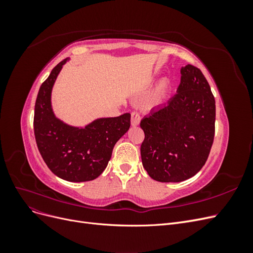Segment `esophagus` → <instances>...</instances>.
<instances>
[{"label":"esophagus","instance_id":"34e87169","mask_svg":"<svg viewBox=\"0 0 253 253\" xmlns=\"http://www.w3.org/2000/svg\"><path fill=\"white\" fill-rule=\"evenodd\" d=\"M140 119L141 118H140V115H139L138 112H132V114H131V125L133 126H138L139 122H140Z\"/></svg>","mask_w":253,"mask_h":253}]
</instances>
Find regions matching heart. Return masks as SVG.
<instances>
[{"label": "heart", "mask_w": 253, "mask_h": 253, "mask_svg": "<svg viewBox=\"0 0 253 253\" xmlns=\"http://www.w3.org/2000/svg\"><path fill=\"white\" fill-rule=\"evenodd\" d=\"M166 85H167V82H166V81H164V82H163V84H162V85H160L159 89H160V90H162V89H163V88H164V87H165Z\"/></svg>", "instance_id": "1"}]
</instances>
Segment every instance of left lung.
<instances>
[{
    "mask_svg": "<svg viewBox=\"0 0 253 253\" xmlns=\"http://www.w3.org/2000/svg\"><path fill=\"white\" fill-rule=\"evenodd\" d=\"M180 74L177 93L140 122L142 165L160 182L194 176L208 159L215 133V99L208 81L191 64Z\"/></svg>",
    "mask_w": 253,
    "mask_h": 253,
    "instance_id": "8db88e82",
    "label": "left lung"
}]
</instances>
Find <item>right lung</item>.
I'll return each instance as SVG.
<instances>
[{"label": "right lung", "mask_w": 253, "mask_h": 253, "mask_svg": "<svg viewBox=\"0 0 253 253\" xmlns=\"http://www.w3.org/2000/svg\"><path fill=\"white\" fill-rule=\"evenodd\" d=\"M67 59L52 68L40 86L35 104L34 131L40 154L58 177L81 182L97 178L109 164L114 145L131 126V114L99 118L85 127L58 119L51 109V89Z\"/></svg>", "instance_id": "obj_1"}]
</instances>
